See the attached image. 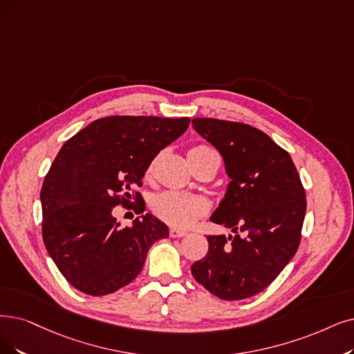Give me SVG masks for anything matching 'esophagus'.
Listing matches in <instances>:
<instances>
[{"label": "esophagus", "instance_id": "34e87169", "mask_svg": "<svg viewBox=\"0 0 354 354\" xmlns=\"http://www.w3.org/2000/svg\"><path fill=\"white\" fill-rule=\"evenodd\" d=\"M185 235H187V232L183 231V230H178V228H171V230H169V236H171V238H181V236H185Z\"/></svg>", "mask_w": 354, "mask_h": 354}]
</instances>
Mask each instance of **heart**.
<instances>
[{
    "label": "heart",
    "mask_w": 354,
    "mask_h": 354,
    "mask_svg": "<svg viewBox=\"0 0 354 354\" xmlns=\"http://www.w3.org/2000/svg\"><path fill=\"white\" fill-rule=\"evenodd\" d=\"M207 153H216L207 145H196L189 151V157H202ZM153 162L149 164L147 174L152 173ZM207 203L201 196H193L180 192H164L152 201V210L160 219L176 226H190L205 215Z\"/></svg>",
    "instance_id": "heart-1"
}]
</instances>
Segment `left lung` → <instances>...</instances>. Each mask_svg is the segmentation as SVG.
I'll return each mask as SVG.
<instances>
[{
	"label": "left lung",
	"instance_id": "8db88e82",
	"mask_svg": "<svg viewBox=\"0 0 354 354\" xmlns=\"http://www.w3.org/2000/svg\"><path fill=\"white\" fill-rule=\"evenodd\" d=\"M194 131L223 157L231 177L210 221L235 235H207L206 256L192 274L223 301H239L264 290L298 251L306 194L290 155L250 124L196 118Z\"/></svg>",
	"mask_w": 354,
	"mask_h": 354
}]
</instances>
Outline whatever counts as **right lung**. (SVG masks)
Segmentation results:
<instances>
[{
  "mask_svg": "<svg viewBox=\"0 0 354 354\" xmlns=\"http://www.w3.org/2000/svg\"><path fill=\"white\" fill-rule=\"evenodd\" d=\"M189 123V118L109 116L62 145L40 190L41 236L56 267L80 292L103 296L129 285L151 245L168 236L167 225L151 214L120 228L113 209L142 202L133 189Z\"/></svg>",
  "mask_w": 354,
  "mask_h": 354,
  "instance_id": "obj_1",
  "label": "right lung"
}]
</instances>
